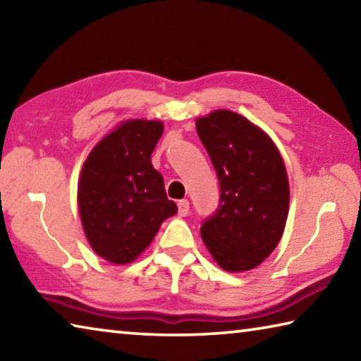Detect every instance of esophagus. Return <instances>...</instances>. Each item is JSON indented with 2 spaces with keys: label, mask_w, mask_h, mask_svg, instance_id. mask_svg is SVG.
<instances>
[{
  "label": "esophagus",
  "mask_w": 361,
  "mask_h": 361,
  "mask_svg": "<svg viewBox=\"0 0 361 361\" xmlns=\"http://www.w3.org/2000/svg\"><path fill=\"white\" fill-rule=\"evenodd\" d=\"M178 213L181 216H186L188 213H189V202L186 199H183V200H180L178 202Z\"/></svg>",
  "instance_id": "1"
}]
</instances>
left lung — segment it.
<instances>
[{
    "instance_id": "obj_1",
    "label": "left lung",
    "mask_w": 361,
    "mask_h": 361,
    "mask_svg": "<svg viewBox=\"0 0 361 361\" xmlns=\"http://www.w3.org/2000/svg\"><path fill=\"white\" fill-rule=\"evenodd\" d=\"M195 129L221 191L200 235L219 267L250 271L282 239L290 205L283 159L266 132L229 109L199 118Z\"/></svg>"
}]
</instances>
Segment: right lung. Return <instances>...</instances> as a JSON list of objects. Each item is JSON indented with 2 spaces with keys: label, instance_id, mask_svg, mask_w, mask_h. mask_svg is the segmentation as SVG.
I'll return each instance as SVG.
<instances>
[{
  "label": "right lung",
  "instance_id": "add662e5",
  "mask_svg": "<svg viewBox=\"0 0 361 361\" xmlns=\"http://www.w3.org/2000/svg\"><path fill=\"white\" fill-rule=\"evenodd\" d=\"M164 132L161 121L132 119L95 145L78 185V205L94 252L113 264L132 262L154 239L176 204L151 154Z\"/></svg>",
  "mask_w": 361,
  "mask_h": 361
}]
</instances>
